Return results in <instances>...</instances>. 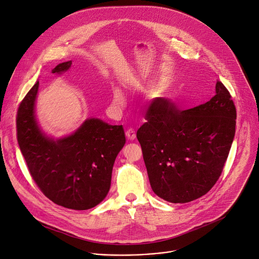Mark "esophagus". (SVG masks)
<instances>
[{
    "label": "esophagus",
    "mask_w": 259,
    "mask_h": 259,
    "mask_svg": "<svg viewBox=\"0 0 259 259\" xmlns=\"http://www.w3.org/2000/svg\"><path fill=\"white\" fill-rule=\"evenodd\" d=\"M126 136L129 140H134L136 138V133H135L134 129H128L126 131Z\"/></svg>",
    "instance_id": "1"
}]
</instances>
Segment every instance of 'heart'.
Returning <instances> with one entry per match:
<instances>
[{"mask_svg":"<svg viewBox=\"0 0 259 259\" xmlns=\"http://www.w3.org/2000/svg\"><path fill=\"white\" fill-rule=\"evenodd\" d=\"M112 93H113V98H112L113 106L117 109L121 108L125 103V95L123 91L119 87H114Z\"/></svg>","mask_w":259,"mask_h":259,"instance_id":"heart-1","label":"heart"}]
</instances>
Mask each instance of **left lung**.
<instances>
[{"label": "left lung", "mask_w": 259, "mask_h": 259, "mask_svg": "<svg viewBox=\"0 0 259 259\" xmlns=\"http://www.w3.org/2000/svg\"><path fill=\"white\" fill-rule=\"evenodd\" d=\"M236 118L231 94L219 81L209 101L188 110L154 99L136 134L153 192L175 204L206 195L223 172Z\"/></svg>", "instance_id": "obj_1"}]
</instances>
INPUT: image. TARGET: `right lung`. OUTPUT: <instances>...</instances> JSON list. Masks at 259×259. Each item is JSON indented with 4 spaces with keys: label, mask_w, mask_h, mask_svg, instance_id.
Masks as SVG:
<instances>
[{
    "label": "right lung",
    "mask_w": 259,
    "mask_h": 259,
    "mask_svg": "<svg viewBox=\"0 0 259 259\" xmlns=\"http://www.w3.org/2000/svg\"><path fill=\"white\" fill-rule=\"evenodd\" d=\"M70 66V60L62 62L51 72L62 75ZM38 91L36 81L21 101L16 120L17 141L29 173L53 203L91 209L109 192L116 158L126 142L123 126L89 118L75 132L54 138L36 119Z\"/></svg>",
    "instance_id": "obj_1"
}]
</instances>
